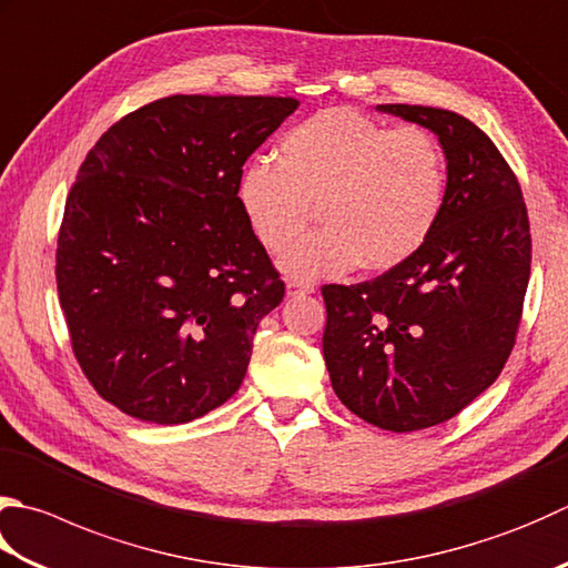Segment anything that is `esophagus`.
Instances as JSON below:
<instances>
[{"label":"esophagus","mask_w":568,"mask_h":568,"mask_svg":"<svg viewBox=\"0 0 568 568\" xmlns=\"http://www.w3.org/2000/svg\"><path fill=\"white\" fill-rule=\"evenodd\" d=\"M285 293H287V297H300V295H310V293H315V285H310V283H300V281H287L285 283Z\"/></svg>","instance_id":"34e87169"}]
</instances>
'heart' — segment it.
Here are the masks:
<instances>
[{"label":"heart","instance_id":"b5f03b06","mask_svg":"<svg viewBox=\"0 0 568 568\" xmlns=\"http://www.w3.org/2000/svg\"><path fill=\"white\" fill-rule=\"evenodd\" d=\"M275 158L243 170L239 202L271 253L302 235L316 206L321 229L283 258L297 281L342 275L357 263L396 268L428 241L446 204V152L418 125L322 110L285 132Z\"/></svg>","mask_w":568,"mask_h":568}]
</instances>
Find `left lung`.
Instances as JSON below:
<instances>
[{"label": "left lung", "mask_w": 568, "mask_h": 568, "mask_svg": "<svg viewBox=\"0 0 568 568\" xmlns=\"http://www.w3.org/2000/svg\"><path fill=\"white\" fill-rule=\"evenodd\" d=\"M436 132L448 192L428 241L374 281L322 285V352L339 402L376 428L408 433L458 416L503 372L531 271L521 186L468 118L379 105Z\"/></svg>", "instance_id": "1"}]
</instances>
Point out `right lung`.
Instances as JSON below:
<instances>
[{
  "label": "right lung",
  "mask_w": 568,
  "mask_h": 568,
  "mask_svg": "<svg viewBox=\"0 0 568 568\" xmlns=\"http://www.w3.org/2000/svg\"><path fill=\"white\" fill-rule=\"evenodd\" d=\"M295 98L170 95L118 120L78 170L55 285L95 392L148 424H189L239 392L285 283L243 214V164Z\"/></svg>",
  "instance_id": "obj_1"
}]
</instances>
